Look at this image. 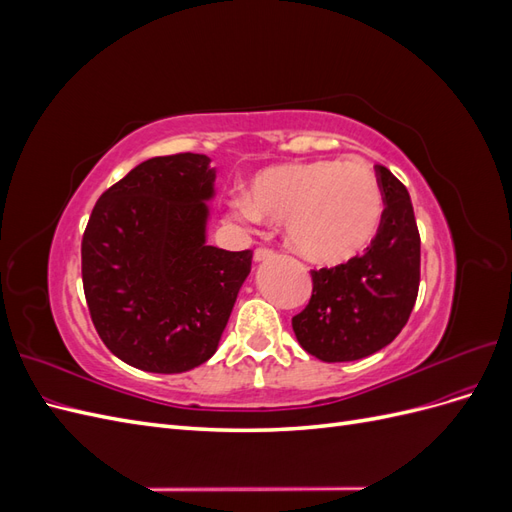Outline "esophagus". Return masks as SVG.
Returning <instances> with one entry per match:
<instances>
[{"instance_id": "obj_1", "label": "esophagus", "mask_w": 512, "mask_h": 512, "mask_svg": "<svg viewBox=\"0 0 512 512\" xmlns=\"http://www.w3.org/2000/svg\"><path fill=\"white\" fill-rule=\"evenodd\" d=\"M273 258V252L267 250V247H256L254 250V262H262V260H269Z\"/></svg>"}]
</instances>
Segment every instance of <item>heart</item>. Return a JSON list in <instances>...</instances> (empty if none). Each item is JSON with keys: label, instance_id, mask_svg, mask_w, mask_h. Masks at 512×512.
<instances>
[{"label": "heart", "instance_id": "1", "mask_svg": "<svg viewBox=\"0 0 512 512\" xmlns=\"http://www.w3.org/2000/svg\"><path fill=\"white\" fill-rule=\"evenodd\" d=\"M226 211L235 222L284 220L292 252L318 262H348L374 241L384 215V194L363 164L339 160L275 164L230 196Z\"/></svg>", "mask_w": 512, "mask_h": 512}]
</instances>
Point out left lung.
Masks as SVG:
<instances>
[{"instance_id": "obj_1", "label": "left lung", "mask_w": 512, "mask_h": 512, "mask_svg": "<svg viewBox=\"0 0 512 512\" xmlns=\"http://www.w3.org/2000/svg\"><path fill=\"white\" fill-rule=\"evenodd\" d=\"M384 215L363 256L312 271V299L292 318L305 352L324 363L359 361L406 327L421 282V237L406 185L376 166Z\"/></svg>"}]
</instances>
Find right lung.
<instances>
[{
  "label": "right lung",
  "mask_w": 512,
  "mask_h": 512,
  "mask_svg": "<svg viewBox=\"0 0 512 512\" xmlns=\"http://www.w3.org/2000/svg\"><path fill=\"white\" fill-rule=\"evenodd\" d=\"M215 168L203 153L151 158L108 188L83 237L91 320L117 359L151 374L209 361L252 252L207 245Z\"/></svg>",
  "instance_id": "obj_1"
}]
</instances>
